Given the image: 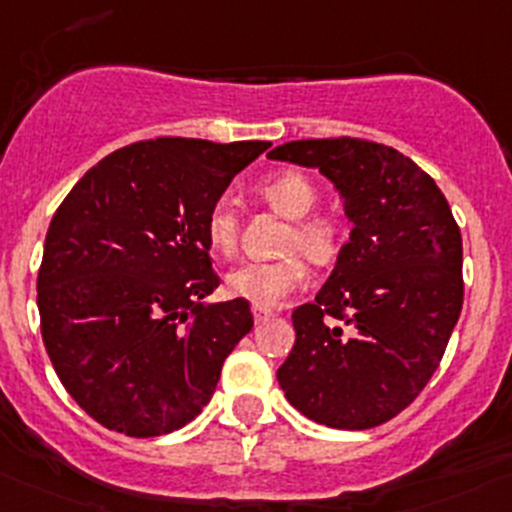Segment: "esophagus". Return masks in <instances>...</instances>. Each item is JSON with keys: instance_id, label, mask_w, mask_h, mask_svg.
<instances>
[{"instance_id": "34e87169", "label": "esophagus", "mask_w": 512, "mask_h": 512, "mask_svg": "<svg viewBox=\"0 0 512 512\" xmlns=\"http://www.w3.org/2000/svg\"><path fill=\"white\" fill-rule=\"evenodd\" d=\"M271 316H274V309H269V306H253V319H256V324L269 321Z\"/></svg>"}]
</instances>
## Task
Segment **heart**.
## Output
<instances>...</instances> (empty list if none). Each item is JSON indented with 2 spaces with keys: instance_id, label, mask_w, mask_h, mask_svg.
I'll list each match as a JSON object with an SVG mask.
<instances>
[{
  "instance_id": "heart-1",
  "label": "heart",
  "mask_w": 512,
  "mask_h": 512,
  "mask_svg": "<svg viewBox=\"0 0 512 512\" xmlns=\"http://www.w3.org/2000/svg\"><path fill=\"white\" fill-rule=\"evenodd\" d=\"M256 193L281 216L291 218L286 231V256L274 261H246L226 274V291L253 306H279L309 279V264L337 261L344 246V226L332 213H309L316 203V186L299 170H281L261 180ZM238 238V216L228 201H218L206 216V241L216 253H233Z\"/></svg>"
}]
</instances>
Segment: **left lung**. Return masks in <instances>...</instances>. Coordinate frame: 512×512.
Wrapping results in <instances>:
<instances>
[{
	"label": "left lung",
	"mask_w": 512,
	"mask_h": 512,
	"mask_svg": "<svg viewBox=\"0 0 512 512\" xmlns=\"http://www.w3.org/2000/svg\"><path fill=\"white\" fill-rule=\"evenodd\" d=\"M269 158L332 180L352 223L332 276L291 314L296 342L276 379L319 425H382L425 389L460 319V228L435 180L387 145L294 140Z\"/></svg>",
	"instance_id": "left-lung-1"
}]
</instances>
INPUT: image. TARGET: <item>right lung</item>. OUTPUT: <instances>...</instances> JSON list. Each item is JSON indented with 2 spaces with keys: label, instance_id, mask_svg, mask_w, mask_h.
<instances>
[{
  "label": "right lung",
  "instance_id": "obj_1",
  "mask_svg": "<svg viewBox=\"0 0 512 512\" xmlns=\"http://www.w3.org/2000/svg\"><path fill=\"white\" fill-rule=\"evenodd\" d=\"M271 143L155 138L92 165L52 216L37 306L57 377L102 427L158 437L201 415L251 332L246 299L208 304L206 216Z\"/></svg>",
  "mask_w": 512,
  "mask_h": 512
}]
</instances>
